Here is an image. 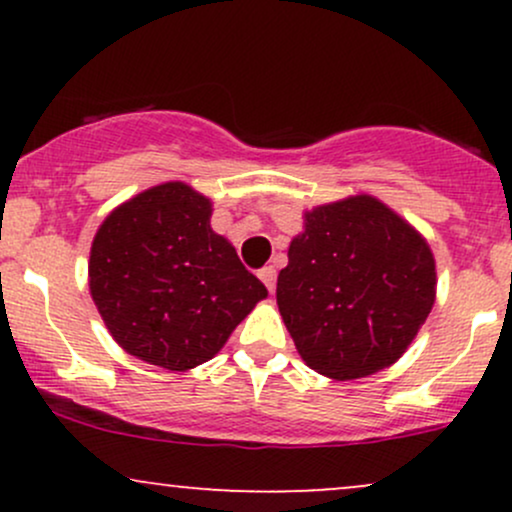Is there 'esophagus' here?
I'll return each instance as SVG.
<instances>
[{
	"label": "esophagus",
	"instance_id": "esophagus-1",
	"mask_svg": "<svg viewBox=\"0 0 512 512\" xmlns=\"http://www.w3.org/2000/svg\"><path fill=\"white\" fill-rule=\"evenodd\" d=\"M257 276H260L262 284L267 286L269 293H274V289H276V269L272 267V264H269V267H262L260 272H257Z\"/></svg>",
	"mask_w": 512,
	"mask_h": 512
}]
</instances>
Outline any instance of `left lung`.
Wrapping results in <instances>:
<instances>
[{
    "instance_id": "obj_1",
    "label": "left lung",
    "mask_w": 512,
    "mask_h": 512,
    "mask_svg": "<svg viewBox=\"0 0 512 512\" xmlns=\"http://www.w3.org/2000/svg\"><path fill=\"white\" fill-rule=\"evenodd\" d=\"M436 257L407 219L373 195L303 211L276 305L305 366L332 380L390 368L436 303Z\"/></svg>"
}]
</instances>
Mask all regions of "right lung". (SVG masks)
Here are the masks:
<instances>
[{
	"mask_svg": "<svg viewBox=\"0 0 512 512\" xmlns=\"http://www.w3.org/2000/svg\"><path fill=\"white\" fill-rule=\"evenodd\" d=\"M209 197L161 182L115 207L98 226L88 289L110 337L151 366H202L267 298L231 240L211 228Z\"/></svg>",
	"mask_w": 512,
	"mask_h": 512,
	"instance_id": "add662e5",
	"label": "right lung"
}]
</instances>
